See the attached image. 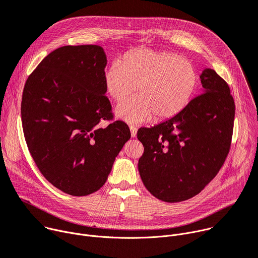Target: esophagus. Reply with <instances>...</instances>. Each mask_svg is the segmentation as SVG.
Instances as JSON below:
<instances>
[{
	"mask_svg": "<svg viewBox=\"0 0 258 258\" xmlns=\"http://www.w3.org/2000/svg\"><path fill=\"white\" fill-rule=\"evenodd\" d=\"M130 130H131L132 138H136V137H137V128H136L134 125H131V126H130Z\"/></svg>",
	"mask_w": 258,
	"mask_h": 258,
	"instance_id": "1",
	"label": "esophagus"
}]
</instances>
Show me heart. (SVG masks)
<instances>
[{"mask_svg":"<svg viewBox=\"0 0 258 258\" xmlns=\"http://www.w3.org/2000/svg\"><path fill=\"white\" fill-rule=\"evenodd\" d=\"M198 73L186 58L169 51L140 48L127 52L121 61H112L104 72L109 97L121 102L138 86L141 96L116 107V115L127 123L167 119L180 113L191 101Z\"/></svg>","mask_w":258,"mask_h":258,"instance_id":"b5f03b06","label":"heart"}]
</instances>
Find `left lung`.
<instances>
[{
	"label": "left lung",
	"mask_w": 258,
	"mask_h": 258,
	"mask_svg": "<svg viewBox=\"0 0 258 258\" xmlns=\"http://www.w3.org/2000/svg\"><path fill=\"white\" fill-rule=\"evenodd\" d=\"M200 78L202 95L172 118L137 134L144 146L140 176L152 196L167 203L200 194L230 148L236 110L230 89L212 69H205Z\"/></svg>",
	"instance_id": "1"
}]
</instances>
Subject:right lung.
<instances>
[{
	"label": "right lung",
	"mask_w": 258,
	"mask_h": 258,
	"mask_svg": "<svg viewBox=\"0 0 258 258\" xmlns=\"http://www.w3.org/2000/svg\"><path fill=\"white\" fill-rule=\"evenodd\" d=\"M106 64L101 46H62L38 64L23 88L21 121L30 153L41 174L70 196L99 190L131 138L123 121L101 127L113 118Z\"/></svg>",
	"instance_id": "obj_1"
}]
</instances>
